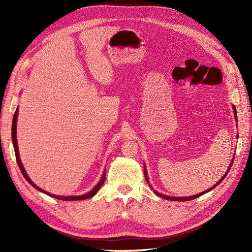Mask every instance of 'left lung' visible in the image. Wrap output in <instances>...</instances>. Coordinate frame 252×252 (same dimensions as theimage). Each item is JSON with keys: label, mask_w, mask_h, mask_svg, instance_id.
<instances>
[{"label": "left lung", "mask_w": 252, "mask_h": 252, "mask_svg": "<svg viewBox=\"0 0 252 252\" xmlns=\"http://www.w3.org/2000/svg\"><path fill=\"white\" fill-rule=\"evenodd\" d=\"M232 109H233V113H234V118H235V120H236V109H235V106H232ZM233 159H234V157L232 158V159H231V162H230V165L228 166V168H227V171L225 172V174L223 175L222 178L220 179V181L217 183V184H215L213 185L211 188H209V189H207V190H205V191H203V192H201V193H197V194H195V195H191V196H170V195H165V194H162V193H159L158 191H157V190H155V193L158 195V196H159V197H162V199H165V200H169V201H180V202H185V201H190V200H194V199H196V197H199V196H201L202 194H204V193H206V192H208V191H210V190H212L213 188H216L220 182H222L224 179H225V177L227 175V173L229 172V170H230V167L232 166V163H233ZM144 174H145V179H146V181H147V183H149V180H148V174H147V170H146V166H144ZM149 186H150V188L151 189H154L151 187V185L149 184Z\"/></svg>", "instance_id": "8db88e82"}]
</instances>
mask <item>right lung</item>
<instances>
[{
	"label": "right lung",
	"instance_id": "right-lung-1",
	"mask_svg": "<svg viewBox=\"0 0 252 252\" xmlns=\"http://www.w3.org/2000/svg\"><path fill=\"white\" fill-rule=\"evenodd\" d=\"M18 113H19V108H17L16 112H14V116H13V119H12V129H11V135H12V144H13V148H14V154H16V158H17V162H18V165L20 167V170L23 174V177H24L26 179V181L29 183L30 185H32V187H34L36 190H39V191L47 194L49 196H52L55 197V199H58V200H62V201H81V200H86V199H90V197H93L97 191L98 189H100L103 185V183L105 182V170L103 172V175L101 180L98 181L97 184L90 190V191L88 193H85V194H82V195H66V196H63V195H57V194H52V193H49L47 191H45V190H43L42 188L37 187L34 183L30 180V178L28 177L27 172L25 171L24 169V166H23L22 162H21V158H20V155H19V148H18V142H17V120H18Z\"/></svg>",
	"mask_w": 252,
	"mask_h": 252
}]
</instances>
